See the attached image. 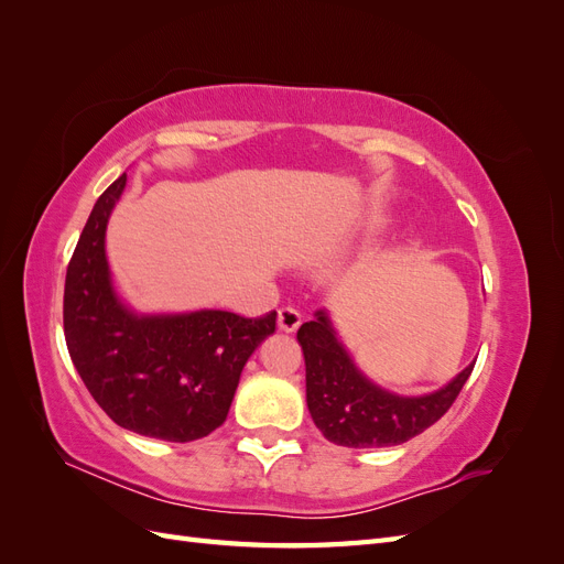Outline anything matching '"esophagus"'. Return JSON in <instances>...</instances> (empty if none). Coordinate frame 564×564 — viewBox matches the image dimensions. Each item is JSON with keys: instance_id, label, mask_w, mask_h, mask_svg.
<instances>
[{"instance_id": "34e87169", "label": "esophagus", "mask_w": 564, "mask_h": 564, "mask_svg": "<svg viewBox=\"0 0 564 564\" xmlns=\"http://www.w3.org/2000/svg\"><path fill=\"white\" fill-rule=\"evenodd\" d=\"M299 324H301V313L299 311H294V308H280L278 311V327L282 332H286V334L296 332Z\"/></svg>"}]
</instances>
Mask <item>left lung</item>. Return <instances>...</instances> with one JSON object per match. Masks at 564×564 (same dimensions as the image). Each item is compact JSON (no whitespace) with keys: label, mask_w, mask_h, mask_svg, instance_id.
<instances>
[{"label":"left lung","mask_w":564,"mask_h":564,"mask_svg":"<svg viewBox=\"0 0 564 564\" xmlns=\"http://www.w3.org/2000/svg\"><path fill=\"white\" fill-rule=\"evenodd\" d=\"M305 400L322 435L340 447H392L416 437L447 414L475 367L423 398H400L373 386L336 338L327 311L301 324Z\"/></svg>","instance_id":"obj_1"}]
</instances>
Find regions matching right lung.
Masks as SVG:
<instances>
[{
  "label": "right lung",
  "instance_id": "1",
  "mask_svg": "<svg viewBox=\"0 0 564 564\" xmlns=\"http://www.w3.org/2000/svg\"><path fill=\"white\" fill-rule=\"evenodd\" d=\"M127 174L94 204L67 265V352L98 406L127 431L166 442L207 437L226 421L249 355L275 332L278 313L135 315L117 299L106 228Z\"/></svg>",
  "mask_w": 564,
  "mask_h": 564
}]
</instances>
